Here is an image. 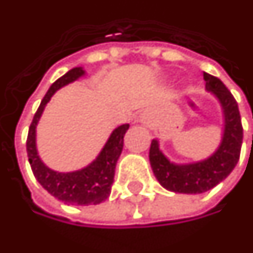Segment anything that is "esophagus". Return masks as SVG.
Returning a JSON list of instances; mask_svg holds the SVG:
<instances>
[{"label": "esophagus", "mask_w": 253, "mask_h": 253, "mask_svg": "<svg viewBox=\"0 0 253 253\" xmlns=\"http://www.w3.org/2000/svg\"><path fill=\"white\" fill-rule=\"evenodd\" d=\"M139 122H141V123H144V125H146V123H148L146 116H145V115H141V116H139Z\"/></svg>", "instance_id": "34e87169"}]
</instances>
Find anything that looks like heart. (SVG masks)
<instances>
[{"instance_id":"1","label":"heart","mask_w":253,"mask_h":253,"mask_svg":"<svg viewBox=\"0 0 253 253\" xmlns=\"http://www.w3.org/2000/svg\"><path fill=\"white\" fill-rule=\"evenodd\" d=\"M182 87H185V84H182Z\"/></svg>"}]
</instances>
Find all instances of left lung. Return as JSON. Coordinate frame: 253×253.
Listing matches in <instances>:
<instances>
[{"label": "left lung", "instance_id": "left-lung-1", "mask_svg": "<svg viewBox=\"0 0 253 253\" xmlns=\"http://www.w3.org/2000/svg\"><path fill=\"white\" fill-rule=\"evenodd\" d=\"M206 90L222 108L223 130L218 148L206 159L190 163H174L160 149L159 139H152L149 162L159 183L169 192L204 193L225 179L234 169L243 144V126L234 97L222 81L204 72Z\"/></svg>", "mask_w": 253, "mask_h": 253}]
</instances>
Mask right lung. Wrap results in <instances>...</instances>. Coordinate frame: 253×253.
<instances>
[{
    "instance_id": "1",
    "label": "right lung",
    "mask_w": 253,
    "mask_h": 253,
    "mask_svg": "<svg viewBox=\"0 0 253 253\" xmlns=\"http://www.w3.org/2000/svg\"><path fill=\"white\" fill-rule=\"evenodd\" d=\"M84 75L86 71L84 67H75L59 78L49 87L43 100L41 101L40 108L35 112L27 137L28 162L37 181L40 182L42 188L47 190V193L70 206L100 204L108 199L114 183L115 167L123 149V138L128 130V123L116 127L109 134L107 142L104 144L96 159L82 169L61 172L47 167L42 162L37 148V126L45 111V107L57 90L75 82Z\"/></svg>"
}]
</instances>
